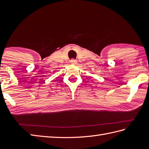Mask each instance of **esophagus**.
Returning <instances> with one entry per match:
<instances>
[{"mask_svg": "<svg viewBox=\"0 0 149 149\" xmlns=\"http://www.w3.org/2000/svg\"><path fill=\"white\" fill-rule=\"evenodd\" d=\"M77 63V62L76 60H75V59H71V60H70V63H71V64L76 65Z\"/></svg>", "mask_w": 149, "mask_h": 149, "instance_id": "obj_1", "label": "esophagus"}]
</instances>
